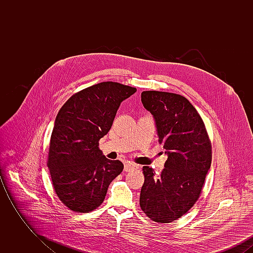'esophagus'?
Segmentation results:
<instances>
[{"mask_svg":"<svg viewBox=\"0 0 253 253\" xmlns=\"http://www.w3.org/2000/svg\"><path fill=\"white\" fill-rule=\"evenodd\" d=\"M135 168H137V165L134 164V163H132V162H126L124 164V170L125 171H130V170H132V169Z\"/></svg>","mask_w":253,"mask_h":253,"instance_id":"esophagus-1","label":"esophagus"}]
</instances>
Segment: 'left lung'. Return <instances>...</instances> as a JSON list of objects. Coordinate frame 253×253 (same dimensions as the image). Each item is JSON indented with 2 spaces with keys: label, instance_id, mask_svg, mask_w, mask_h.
I'll list each match as a JSON object with an SVG mask.
<instances>
[{
  "label": "left lung",
  "instance_id": "obj_1",
  "mask_svg": "<svg viewBox=\"0 0 253 253\" xmlns=\"http://www.w3.org/2000/svg\"><path fill=\"white\" fill-rule=\"evenodd\" d=\"M141 101L154 117L159 143L168 159L159 175L143 167L139 204L151 220L170 223L198 199L211 163V145L204 122L192 103L168 92L144 91Z\"/></svg>",
  "mask_w": 253,
  "mask_h": 253
}]
</instances>
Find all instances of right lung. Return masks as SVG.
Listing matches in <instances>:
<instances>
[{
	"label": "right lung",
	"mask_w": 253,
	"mask_h": 253,
	"mask_svg": "<svg viewBox=\"0 0 253 253\" xmlns=\"http://www.w3.org/2000/svg\"><path fill=\"white\" fill-rule=\"evenodd\" d=\"M135 92L134 87L104 82L75 94L59 111L47 166L55 192L71 211L95 210L122 171V162L103 156L98 141L110 131L121 102Z\"/></svg>",
	"instance_id": "obj_1"
}]
</instances>
